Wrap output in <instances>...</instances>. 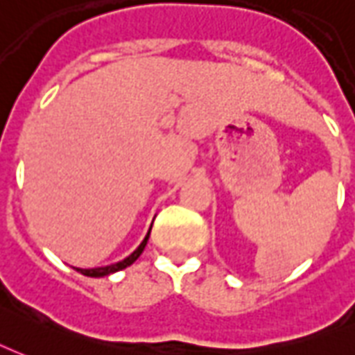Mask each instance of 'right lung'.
I'll use <instances>...</instances> for the list:
<instances>
[{
	"instance_id": "1",
	"label": "right lung",
	"mask_w": 355,
	"mask_h": 355,
	"mask_svg": "<svg viewBox=\"0 0 355 355\" xmlns=\"http://www.w3.org/2000/svg\"><path fill=\"white\" fill-rule=\"evenodd\" d=\"M148 235H150V231H148ZM148 235L144 237V241L141 244H139V248L131 256H128L125 259H122V261H118V263L114 265H107V267H97V269H77V271H80L83 275H86V277H107V275H111V272H116V271H122V269H125V267H130L135 259L143 254L144 246H146V241H148Z\"/></svg>"
}]
</instances>
